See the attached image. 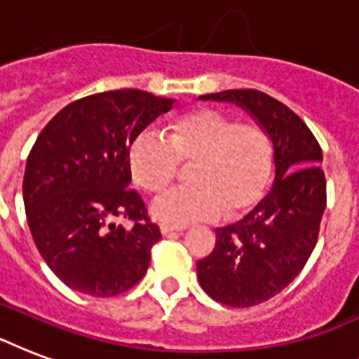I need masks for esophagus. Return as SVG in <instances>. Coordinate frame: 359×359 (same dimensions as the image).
I'll use <instances>...</instances> for the list:
<instances>
[{
    "label": "esophagus",
    "instance_id": "obj_1",
    "mask_svg": "<svg viewBox=\"0 0 359 359\" xmlns=\"http://www.w3.org/2000/svg\"><path fill=\"white\" fill-rule=\"evenodd\" d=\"M182 227H175V225H168V224H162L160 225V233L162 235H171V233H182Z\"/></svg>",
    "mask_w": 359,
    "mask_h": 359
}]
</instances>
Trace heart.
Wrapping results in <instances>:
<instances>
[{
    "label": "heart",
    "mask_w": 359,
    "mask_h": 359,
    "mask_svg": "<svg viewBox=\"0 0 359 359\" xmlns=\"http://www.w3.org/2000/svg\"><path fill=\"white\" fill-rule=\"evenodd\" d=\"M191 160L194 184L169 188L151 203L152 216L163 224L184 227L222 212L236 219L262 201L272 182L273 147L264 128L214 108L175 117L168 137L145 130L128 151L132 179L147 191L162 190L179 163Z\"/></svg>",
    "instance_id": "b5f03b06"
}]
</instances>
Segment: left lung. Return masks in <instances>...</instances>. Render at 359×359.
Instances as JSON below:
<instances>
[{
  "instance_id": "8db88e82",
  "label": "left lung",
  "mask_w": 359,
  "mask_h": 359,
  "mask_svg": "<svg viewBox=\"0 0 359 359\" xmlns=\"http://www.w3.org/2000/svg\"><path fill=\"white\" fill-rule=\"evenodd\" d=\"M231 102L264 128L273 147V182L248 216L216 229L212 253L197 261V279L212 300L251 307L270 300L306 266L326 208L320 145L285 104L255 89L203 95Z\"/></svg>"
}]
</instances>
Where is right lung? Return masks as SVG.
Returning a JSON list of instances; mask_svg holds the SVG:
<instances>
[{
    "label": "right lung",
    "mask_w": 359,
    "mask_h": 359,
    "mask_svg": "<svg viewBox=\"0 0 359 359\" xmlns=\"http://www.w3.org/2000/svg\"><path fill=\"white\" fill-rule=\"evenodd\" d=\"M173 104L137 89L98 93L65 106L36 137L25 163V216L39 253L70 289L106 298L147 273L162 235L128 188V151Z\"/></svg>",
    "instance_id": "1"
}]
</instances>
